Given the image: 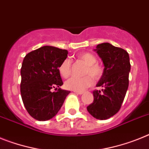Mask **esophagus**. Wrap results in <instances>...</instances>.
Returning a JSON list of instances; mask_svg holds the SVG:
<instances>
[{"instance_id": "34e87169", "label": "esophagus", "mask_w": 149, "mask_h": 149, "mask_svg": "<svg viewBox=\"0 0 149 149\" xmlns=\"http://www.w3.org/2000/svg\"><path fill=\"white\" fill-rule=\"evenodd\" d=\"M74 92L76 93V94H80V95H81V94H83V91H74Z\"/></svg>"}]
</instances>
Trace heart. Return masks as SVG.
Masks as SVG:
<instances>
[{
  "mask_svg": "<svg viewBox=\"0 0 149 149\" xmlns=\"http://www.w3.org/2000/svg\"><path fill=\"white\" fill-rule=\"evenodd\" d=\"M78 59L82 61L86 65L85 69V74H91L95 79H99L103 74V67L97 64V58L94 55L88 52L81 53L78 55ZM59 73L64 78H67L71 73L70 61L65 59L62 61L58 67ZM93 79L89 75L83 77H71L65 82V87L70 90L75 91H82L86 88L91 85Z\"/></svg>",
  "mask_w": 149,
  "mask_h": 149,
  "instance_id": "b5f03b06",
  "label": "heart"
}]
</instances>
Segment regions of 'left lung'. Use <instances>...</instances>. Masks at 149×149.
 Here are the masks:
<instances>
[{"mask_svg": "<svg viewBox=\"0 0 149 149\" xmlns=\"http://www.w3.org/2000/svg\"><path fill=\"white\" fill-rule=\"evenodd\" d=\"M94 51L103 61L104 69L97 87L102 91H94V101L87 110L94 118L106 120L116 115L121 107L128 88L130 71L128 53L109 42L98 44Z\"/></svg>", "mask_w": 149, "mask_h": 149, "instance_id": "1", "label": "left lung"}]
</instances>
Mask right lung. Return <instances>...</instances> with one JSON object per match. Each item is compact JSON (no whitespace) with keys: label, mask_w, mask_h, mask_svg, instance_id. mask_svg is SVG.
<instances>
[{"label":"right lung","mask_w":149,"mask_h":149,"mask_svg":"<svg viewBox=\"0 0 149 149\" xmlns=\"http://www.w3.org/2000/svg\"><path fill=\"white\" fill-rule=\"evenodd\" d=\"M68 52L45 46L27 54L21 68L20 91L24 106L30 116L38 121L52 118L61 108L70 91L63 85L58 67ZM57 91L52 93L51 90Z\"/></svg>","instance_id":"obj_1"}]
</instances>
